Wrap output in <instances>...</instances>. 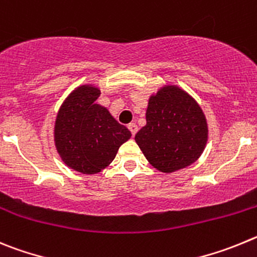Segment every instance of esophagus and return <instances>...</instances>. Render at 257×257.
I'll list each match as a JSON object with an SVG mask.
<instances>
[{
	"instance_id": "34e87169",
	"label": "esophagus",
	"mask_w": 257,
	"mask_h": 257,
	"mask_svg": "<svg viewBox=\"0 0 257 257\" xmlns=\"http://www.w3.org/2000/svg\"><path fill=\"white\" fill-rule=\"evenodd\" d=\"M128 129H129V131H131L132 136H134V134H136L138 132V126H137V124H136V123H131V124H129Z\"/></svg>"
}]
</instances>
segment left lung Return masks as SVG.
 <instances>
[{"label":"left lung","instance_id":"8db88e82","mask_svg":"<svg viewBox=\"0 0 257 257\" xmlns=\"http://www.w3.org/2000/svg\"><path fill=\"white\" fill-rule=\"evenodd\" d=\"M146 124L136 142L154 168L172 173L195 163L207 141V124L198 103L183 89L166 85L152 96Z\"/></svg>","mask_w":257,"mask_h":257}]
</instances>
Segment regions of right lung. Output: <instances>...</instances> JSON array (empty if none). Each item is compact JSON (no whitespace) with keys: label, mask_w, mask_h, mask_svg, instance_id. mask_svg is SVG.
Returning <instances> with one entry per match:
<instances>
[{"label":"right lung","mask_w":257,"mask_h":257,"mask_svg":"<svg viewBox=\"0 0 257 257\" xmlns=\"http://www.w3.org/2000/svg\"><path fill=\"white\" fill-rule=\"evenodd\" d=\"M100 94L92 85L75 89L62 103L55 125V141L62 161L83 174L105 169L132 136L105 107L97 105Z\"/></svg>","instance_id":"right-lung-1"}]
</instances>
